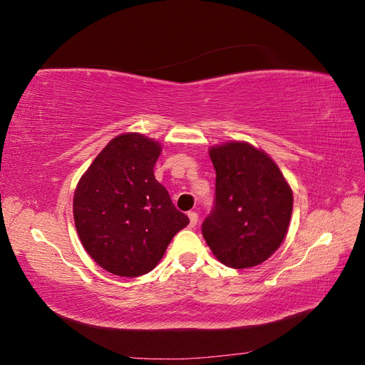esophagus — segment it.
I'll use <instances>...</instances> for the list:
<instances>
[{
	"label": "esophagus",
	"mask_w": 365,
	"mask_h": 365,
	"mask_svg": "<svg viewBox=\"0 0 365 365\" xmlns=\"http://www.w3.org/2000/svg\"><path fill=\"white\" fill-rule=\"evenodd\" d=\"M189 219H190V227L193 228V227H196V224H197V215L195 213V212H189Z\"/></svg>",
	"instance_id": "obj_1"
}]
</instances>
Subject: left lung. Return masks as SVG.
<instances>
[{
	"label": "left lung",
	"instance_id": "obj_1",
	"mask_svg": "<svg viewBox=\"0 0 365 365\" xmlns=\"http://www.w3.org/2000/svg\"><path fill=\"white\" fill-rule=\"evenodd\" d=\"M216 202L202 224L215 257L235 269L269 259L286 237L294 196L279 165L247 141L210 148Z\"/></svg>",
	"mask_w": 365,
	"mask_h": 365
}]
</instances>
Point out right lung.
<instances>
[{"label": "right lung", "mask_w": 365, "mask_h": 365, "mask_svg": "<svg viewBox=\"0 0 365 365\" xmlns=\"http://www.w3.org/2000/svg\"><path fill=\"white\" fill-rule=\"evenodd\" d=\"M161 145L138 132L113 138L77 182L73 216L85 251L121 277L148 274L189 217L155 180Z\"/></svg>", "instance_id": "right-lung-1"}]
</instances>
